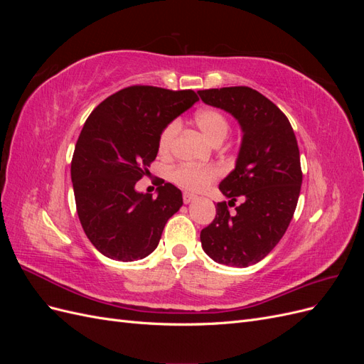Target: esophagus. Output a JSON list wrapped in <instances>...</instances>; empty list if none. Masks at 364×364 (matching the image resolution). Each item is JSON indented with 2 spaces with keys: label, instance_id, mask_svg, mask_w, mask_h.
<instances>
[{
  "label": "esophagus",
  "instance_id": "1",
  "mask_svg": "<svg viewBox=\"0 0 364 364\" xmlns=\"http://www.w3.org/2000/svg\"><path fill=\"white\" fill-rule=\"evenodd\" d=\"M197 196H194V194H191V193H183L182 194V199H183V203H190V202H193L194 199H196Z\"/></svg>",
  "mask_w": 364,
  "mask_h": 364
}]
</instances>
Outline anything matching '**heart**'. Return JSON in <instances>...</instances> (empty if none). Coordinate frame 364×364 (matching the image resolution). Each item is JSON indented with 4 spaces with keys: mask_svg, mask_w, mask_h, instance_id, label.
I'll return each instance as SVG.
<instances>
[{
    "mask_svg": "<svg viewBox=\"0 0 364 364\" xmlns=\"http://www.w3.org/2000/svg\"><path fill=\"white\" fill-rule=\"evenodd\" d=\"M196 124L203 132V135L214 142V144H220L230 130V124L228 117L215 107H205L200 109L199 112L194 115ZM181 130V124L178 119H173L165 126L158 138V149L162 155H167L171 151L176 136H178ZM220 174V168L215 165H190L183 164L176 167L170 179L173 183H176L181 188L186 191H200L205 186H208L213 181H215Z\"/></svg>",
    "mask_w": 364,
    "mask_h": 364,
    "instance_id": "obj_1",
    "label": "heart"
}]
</instances>
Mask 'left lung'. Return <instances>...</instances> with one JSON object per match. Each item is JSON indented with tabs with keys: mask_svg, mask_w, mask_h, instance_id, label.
Listing matches in <instances>:
<instances>
[{
	"mask_svg": "<svg viewBox=\"0 0 364 364\" xmlns=\"http://www.w3.org/2000/svg\"><path fill=\"white\" fill-rule=\"evenodd\" d=\"M199 95L232 114L245 134L235 170L218 186L230 200L217 203L215 218L200 232L202 247L220 264L247 267L269 255L291 222L302 185L299 147L289 118L252 87L203 90ZM237 198L242 203L236 207Z\"/></svg>",
	"mask_w": 364,
	"mask_h": 364,
	"instance_id": "left-lung-1",
	"label": "left lung"
}]
</instances>
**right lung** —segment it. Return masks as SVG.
<instances>
[{
	"label": "right lung",
	"instance_id": "right-lung-1",
	"mask_svg": "<svg viewBox=\"0 0 364 364\" xmlns=\"http://www.w3.org/2000/svg\"><path fill=\"white\" fill-rule=\"evenodd\" d=\"M193 90L134 85L98 105L80 132L71 161L77 215L105 257L135 261L156 249L182 193L159 179L158 197L135 191L158 155L161 130L191 107Z\"/></svg>",
	"mask_w": 364,
	"mask_h": 364
}]
</instances>
